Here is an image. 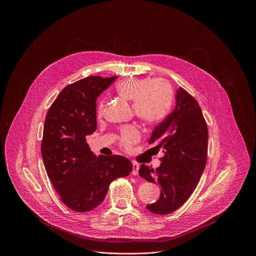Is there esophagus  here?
Segmentation results:
<instances>
[{
	"label": "esophagus",
	"mask_w": 256,
	"mask_h": 256,
	"mask_svg": "<svg viewBox=\"0 0 256 256\" xmlns=\"http://www.w3.org/2000/svg\"><path fill=\"white\" fill-rule=\"evenodd\" d=\"M140 169V165L136 162H132V175H138V171Z\"/></svg>",
	"instance_id": "1"
}]
</instances>
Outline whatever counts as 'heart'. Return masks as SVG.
Returning a JSON list of instances; mask_svg holds the SVG:
<instances>
[{
	"label": "heart",
	"mask_w": 256,
	"mask_h": 256,
	"mask_svg": "<svg viewBox=\"0 0 256 256\" xmlns=\"http://www.w3.org/2000/svg\"><path fill=\"white\" fill-rule=\"evenodd\" d=\"M118 95L132 101L134 114L144 122L154 124L161 120L168 112L172 102L170 86L163 80H144L128 78L116 86ZM103 109V100L98 103V114ZM140 138V132L134 126H126L120 132V142L126 149Z\"/></svg>",
	"instance_id": "b5f03b06"
}]
</instances>
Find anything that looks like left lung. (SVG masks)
<instances>
[{"mask_svg": "<svg viewBox=\"0 0 256 256\" xmlns=\"http://www.w3.org/2000/svg\"><path fill=\"white\" fill-rule=\"evenodd\" d=\"M175 108L153 130L149 144L163 150L158 168L140 165L138 174L161 186L159 200L147 204L154 214H167L184 204L196 190L208 155V126L198 101L184 88L175 92Z\"/></svg>", "mask_w": 256, "mask_h": 256, "instance_id": "left-lung-1", "label": "left lung"}]
</instances>
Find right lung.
Instances as JSON below:
<instances>
[{
	"mask_svg": "<svg viewBox=\"0 0 256 256\" xmlns=\"http://www.w3.org/2000/svg\"><path fill=\"white\" fill-rule=\"evenodd\" d=\"M114 80L92 76L64 87L46 118L42 142L44 167L62 202L75 212L98 206L109 184L132 170L128 158L97 157L86 142V136L97 128L96 100Z\"/></svg>",
	"mask_w": 256,
	"mask_h": 256,
	"instance_id": "obj_1",
	"label": "right lung"
}]
</instances>
